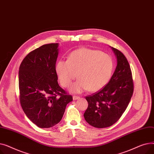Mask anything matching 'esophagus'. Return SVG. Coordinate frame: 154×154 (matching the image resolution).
I'll list each match as a JSON object with an SVG mask.
<instances>
[{
  "label": "esophagus",
  "instance_id": "1",
  "mask_svg": "<svg viewBox=\"0 0 154 154\" xmlns=\"http://www.w3.org/2000/svg\"><path fill=\"white\" fill-rule=\"evenodd\" d=\"M80 99V97L77 95H73V99L74 100H77Z\"/></svg>",
  "mask_w": 154,
  "mask_h": 154
}]
</instances>
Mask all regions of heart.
<instances>
[{
    "mask_svg": "<svg viewBox=\"0 0 154 154\" xmlns=\"http://www.w3.org/2000/svg\"><path fill=\"white\" fill-rule=\"evenodd\" d=\"M113 69L114 62L108 54L88 48L72 51L67 60H59L55 65L56 74L63 87H69L77 74L79 80L70 87L75 93L102 89L109 82Z\"/></svg>",
    "mask_w": 154,
    "mask_h": 154,
    "instance_id": "1",
    "label": "heart"
}]
</instances>
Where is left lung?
<instances>
[{"mask_svg": "<svg viewBox=\"0 0 154 154\" xmlns=\"http://www.w3.org/2000/svg\"><path fill=\"white\" fill-rule=\"evenodd\" d=\"M117 66L108 84L102 89L85 97L88 107L84 116L86 122L96 128L109 127L121 117L134 92L130 65L124 54L112 47Z\"/></svg>", "mask_w": 154, "mask_h": 154, "instance_id": "left-lung-1", "label": "left lung"}]
</instances>
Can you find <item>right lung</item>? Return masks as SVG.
I'll return each mask as SVG.
<instances>
[{"label":"right lung","mask_w":154,"mask_h":154,"mask_svg":"<svg viewBox=\"0 0 154 154\" xmlns=\"http://www.w3.org/2000/svg\"><path fill=\"white\" fill-rule=\"evenodd\" d=\"M58 44H45L29 52L19 71V99L27 117L40 128H49L61 120L72 96L57 82L55 63Z\"/></svg>","instance_id":"1"}]
</instances>
